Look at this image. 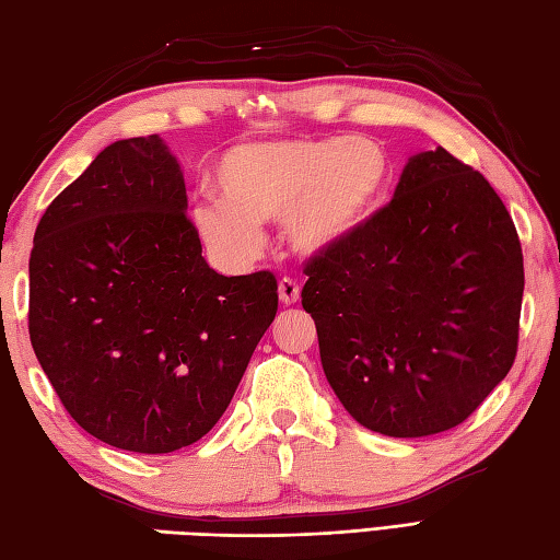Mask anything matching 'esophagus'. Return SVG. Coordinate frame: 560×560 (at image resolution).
<instances>
[{
	"instance_id": "1",
	"label": "esophagus",
	"mask_w": 560,
	"mask_h": 560,
	"mask_svg": "<svg viewBox=\"0 0 560 560\" xmlns=\"http://www.w3.org/2000/svg\"><path fill=\"white\" fill-rule=\"evenodd\" d=\"M299 299H301L299 283L291 281V279H281L279 281V301L283 305H295V303H299Z\"/></svg>"
}]
</instances>
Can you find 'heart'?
Segmentation results:
<instances>
[{"label": "heart", "instance_id": "b5f03b06", "mask_svg": "<svg viewBox=\"0 0 560 560\" xmlns=\"http://www.w3.org/2000/svg\"><path fill=\"white\" fill-rule=\"evenodd\" d=\"M387 156L361 137L245 144L219 163L221 199L192 209L195 231L213 257L245 265L265 245L261 223L281 221L295 255H335L363 229L387 183Z\"/></svg>", "mask_w": 560, "mask_h": 560}]
</instances>
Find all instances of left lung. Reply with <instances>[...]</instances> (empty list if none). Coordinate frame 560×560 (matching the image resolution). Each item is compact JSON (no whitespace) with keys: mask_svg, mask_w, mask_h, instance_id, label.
Segmentation results:
<instances>
[{"mask_svg":"<svg viewBox=\"0 0 560 560\" xmlns=\"http://www.w3.org/2000/svg\"><path fill=\"white\" fill-rule=\"evenodd\" d=\"M305 273L325 377L368 431L443 433L513 368L525 291L515 223L443 147L409 156L389 205Z\"/></svg>","mask_w":560,"mask_h":560,"instance_id":"8db88e82","label":"left lung"}]
</instances>
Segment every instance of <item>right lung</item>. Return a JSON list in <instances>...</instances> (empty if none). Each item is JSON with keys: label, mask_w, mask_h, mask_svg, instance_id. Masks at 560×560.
Wrapping results in <instances>:
<instances>
[{"label": "right lung", "mask_w": 560, "mask_h": 560, "mask_svg": "<svg viewBox=\"0 0 560 560\" xmlns=\"http://www.w3.org/2000/svg\"><path fill=\"white\" fill-rule=\"evenodd\" d=\"M28 279L31 343L65 409L141 455L217 425L279 305L271 271L223 277L201 257L159 135L113 141L55 197Z\"/></svg>", "instance_id": "1"}]
</instances>
